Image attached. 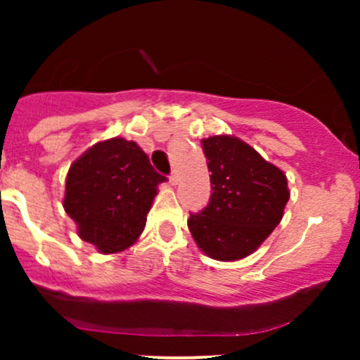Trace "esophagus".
Returning a JSON list of instances; mask_svg holds the SVG:
<instances>
[{"label": "esophagus", "mask_w": 360, "mask_h": 360, "mask_svg": "<svg viewBox=\"0 0 360 360\" xmlns=\"http://www.w3.org/2000/svg\"><path fill=\"white\" fill-rule=\"evenodd\" d=\"M169 181H171L172 186H176L177 183H179V174H177V171H172V174L169 176Z\"/></svg>", "instance_id": "obj_1"}]
</instances>
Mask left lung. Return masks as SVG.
<instances>
[{
  "label": "left lung",
  "mask_w": 360,
  "mask_h": 360,
  "mask_svg": "<svg viewBox=\"0 0 360 360\" xmlns=\"http://www.w3.org/2000/svg\"><path fill=\"white\" fill-rule=\"evenodd\" d=\"M201 146L212 196L200 213H191L189 232L212 259H243L279 225L289 200L286 174L237 137L214 135Z\"/></svg>",
  "instance_id": "left-lung-1"
}]
</instances>
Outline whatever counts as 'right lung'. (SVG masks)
<instances>
[{"instance_id":"add662e5","label":"right lung","mask_w":360,"mask_h":360,"mask_svg":"<svg viewBox=\"0 0 360 360\" xmlns=\"http://www.w3.org/2000/svg\"><path fill=\"white\" fill-rule=\"evenodd\" d=\"M166 181L148 155L125 139L98 142L72 164L65 179L64 210L77 233L101 254L125 250L146 229L147 213Z\"/></svg>"}]
</instances>
